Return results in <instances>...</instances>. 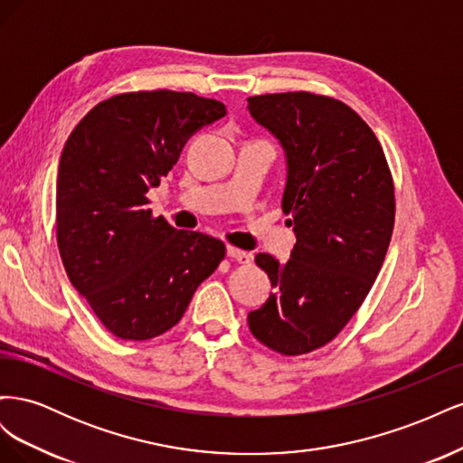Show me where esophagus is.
<instances>
[{
	"label": "esophagus",
	"instance_id": "esophagus-1",
	"mask_svg": "<svg viewBox=\"0 0 463 463\" xmlns=\"http://www.w3.org/2000/svg\"><path fill=\"white\" fill-rule=\"evenodd\" d=\"M228 257L230 259H233V260H237V262H241V264H249L250 260H253V257H250L247 250H241V249H237V247H228Z\"/></svg>",
	"mask_w": 463,
	"mask_h": 463
}]
</instances>
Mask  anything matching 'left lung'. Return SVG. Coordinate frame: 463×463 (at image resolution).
Wrapping results in <instances>:
<instances>
[{
  "label": "left lung",
  "mask_w": 463,
  "mask_h": 463,
  "mask_svg": "<svg viewBox=\"0 0 463 463\" xmlns=\"http://www.w3.org/2000/svg\"><path fill=\"white\" fill-rule=\"evenodd\" d=\"M247 102L286 150L282 208L298 237L288 262L257 255L276 291L247 320L262 345L296 357L332 342L365 301L394 230V181L373 129L335 98L279 92Z\"/></svg>",
  "instance_id": "8db88e82"
}]
</instances>
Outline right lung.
<instances>
[{
	"label": "right lung",
	"instance_id": "add662e5",
	"mask_svg": "<svg viewBox=\"0 0 463 463\" xmlns=\"http://www.w3.org/2000/svg\"><path fill=\"white\" fill-rule=\"evenodd\" d=\"M223 116L222 102L193 92H123L96 104L67 138L55 187L60 255L75 289L121 340L175 326L226 257L220 240L154 218L146 197L187 138Z\"/></svg>",
	"mask_w": 463,
	"mask_h": 463
}]
</instances>
